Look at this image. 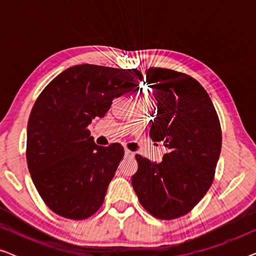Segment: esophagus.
<instances>
[{"mask_svg":"<svg viewBox=\"0 0 256 256\" xmlns=\"http://www.w3.org/2000/svg\"><path fill=\"white\" fill-rule=\"evenodd\" d=\"M124 157H128V158H132V157H134V154H132L130 150L124 149Z\"/></svg>","mask_w":256,"mask_h":256,"instance_id":"1","label":"esophagus"}]
</instances>
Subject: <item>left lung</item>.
<instances>
[{
    "label": "left lung",
    "mask_w": 256,
    "mask_h": 256,
    "mask_svg": "<svg viewBox=\"0 0 256 256\" xmlns=\"http://www.w3.org/2000/svg\"><path fill=\"white\" fill-rule=\"evenodd\" d=\"M146 73L157 104L150 138L164 142L168 152L160 163L135 155L138 169L132 184L150 214L170 220L190 212L211 186L222 129L211 98L197 80L166 68Z\"/></svg>",
    "instance_id": "left-lung-1"
}]
</instances>
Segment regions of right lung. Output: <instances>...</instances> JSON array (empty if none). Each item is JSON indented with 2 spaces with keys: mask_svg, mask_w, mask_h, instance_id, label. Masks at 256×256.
Segmentation results:
<instances>
[{
  "mask_svg": "<svg viewBox=\"0 0 256 256\" xmlns=\"http://www.w3.org/2000/svg\"><path fill=\"white\" fill-rule=\"evenodd\" d=\"M142 79L135 68L76 65L38 96L28 122L26 160L34 186L54 213L82 220L102 205L124 146H96L87 127Z\"/></svg>",
  "mask_w": 256,
  "mask_h": 256,
  "instance_id": "right-lung-1",
  "label": "right lung"
}]
</instances>
